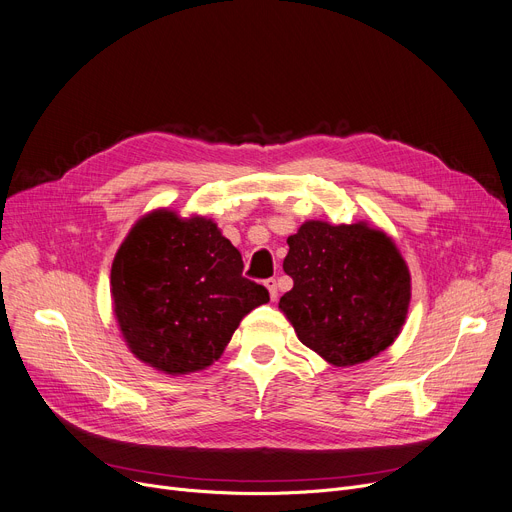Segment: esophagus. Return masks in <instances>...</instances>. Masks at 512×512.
I'll return each instance as SVG.
<instances>
[{"label": "esophagus", "mask_w": 512, "mask_h": 512, "mask_svg": "<svg viewBox=\"0 0 512 512\" xmlns=\"http://www.w3.org/2000/svg\"><path fill=\"white\" fill-rule=\"evenodd\" d=\"M265 288L270 290V297H272V299H276V297H278V284H276V280H274V278L265 280Z\"/></svg>", "instance_id": "obj_1"}]
</instances>
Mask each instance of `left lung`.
Masks as SVG:
<instances>
[{
    "label": "left lung",
    "mask_w": 512,
    "mask_h": 512,
    "mask_svg": "<svg viewBox=\"0 0 512 512\" xmlns=\"http://www.w3.org/2000/svg\"><path fill=\"white\" fill-rule=\"evenodd\" d=\"M280 299L299 340L336 367L365 363L394 342L411 301V276L394 242L365 224L305 222L288 236Z\"/></svg>",
    "instance_id": "1"
}]
</instances>
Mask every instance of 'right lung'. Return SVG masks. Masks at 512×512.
Listing matches in <instances>:
<instances>
[{"label": "right lung", "instance_id": "add662e5", "mask_svg": "<svg viewBox=\"0 0 512 512\" xmlns=\"http://www.w3.org/2000/svg\"><path fill=\"white\" fill-rule=\"evenodd\" d=\"M242 267L211 220L166 209L145 215L112 265L114 313L130 351L172 375L218 361L240 319L270 301Z\"/></svg>", "mask_w": 512, "mask_h": 512}]
</instances>
